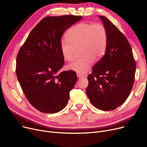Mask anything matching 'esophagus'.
Here are the masks:
<instances>
[{"mask_svg":"<svg viewBox=\"0 0 147 147\" xmlns=\"http://www.w3.org/2000/svg\"><path fill=\"white\" fill-rule=\"evenodd\" d=\"M77 76H78V78H84V76H83V75H82V74H79V73L77 74Z\"/></svg>","mask_w":147,"mask_h":147,"instance_id":"34e87169","label":"esophagus"}]
</instances>
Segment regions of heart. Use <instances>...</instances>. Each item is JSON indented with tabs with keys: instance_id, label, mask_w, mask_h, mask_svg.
Segmentation results:
<instances>
[{
	"instance_id": "b5f03b06",
	"label": "heart",
	"mask_w": 147,
	"mask_h": 147,
	"mask_svg": "<svg viewBox=\"0 0 147 147\" xmlns=\"http://www.w3.org/2000/svg\"><path fill=\"white\" fill-rule=\"evenodd\" d=\"M67 37L68 40L62 39L60 44L64 58L68 61H73L76 49L80 47L83 55L68 65L69 69L77 73L88 72L95 58H102L105 52L108 34L106 28L101 24L80 22L68 30Z\"/></svg>"
}]
</instances>
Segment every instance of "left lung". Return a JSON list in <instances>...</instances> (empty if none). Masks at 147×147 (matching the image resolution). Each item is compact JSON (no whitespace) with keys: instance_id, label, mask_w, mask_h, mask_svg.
<instances>
[{"instance_id":"left-lung-1","label":"left lung","mask_w":147,"mask_h":147,"mask_svg":"<svg viewBox=\"0 0 147 147\" xmlns=\"http://www.w3.org/2000/svg\"><path fill=\"white\" fill-rule=\"evenodd\" d=\"M108 34L105 55L88 75L86 94L90 102L103 111L115 110L125 102L132 90L136 63L126 37L104 16L99 17Z\"/></svg>"}]
</instances>
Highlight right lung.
Here are the masks:
<instances>
[{"label":"right lung","instance_id":"right-lung-1","mask_svg":"<svg viewBox=\"0 0 147 147\" xmlns=\"http://www.w3.org/2000/svg\"><path fill=\"white\" fill-rule=\"evenodd\" d=\"M81 19L74 15L44 18L19 51L18 82L29 102L42 113H58L68 103L78 78L73 71L60 72L64 64L60 44L65 30Z\"/></svg>","mask_w":147,"mask_h":147}]
</instances>
